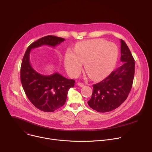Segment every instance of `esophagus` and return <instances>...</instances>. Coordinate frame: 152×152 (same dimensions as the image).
Masks as SVG:
<instances>
[{
    "label": "esophagus",
    "mask_w": 152,
    "mask_h": 152,
    "mask_svg": "<svg viewBox=\"0 0 152 152\" xmlns=\"http://www.w3.org/2000/svg\"><path fill=\"white\" fill-rule=\"evenodd\" d=\"M77 86H78L81 87H84V84H83V83H77Z\"/></svg>",
    "instance_id": "obj_1"
}]
</instances>
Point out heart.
<instances>
[{
  "instance_id": "1",
  "label": "heart",
  "mask_w": 152,
  "mask_h": 152,
  "mask_svg": "<svg viewBox=\"0 0 152 152\" xmlns=\"http://www.w3.org/2000/svg\"><path fill=\"white\" fill-rule=\"evenodd\" d=\"M118 57V49L113 42L103 39H92L77 44L75 52L68 49L64 57L67 73L72 77L81 73L83 63L89 77L99 80L109 75L115 68Z\"/></svg>"
}]
</instances>
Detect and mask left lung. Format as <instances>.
Masks as SVG:
<instances>
[{"instance_id": "8db88e82", "label": "left lung", "mask_w": 152, "mask_h": 152, "mask_svg": "<svg viewBox=\"0 0 152 152\" xmlns=\"http://www.w3.org/2000/svg\"><path fill=\"white\" fill-rule=\"evenodd\" d=\"M121 61L123 65L101 82L94 84L89 106L100 113L108 112L120 106L131 90L135 61L126 42L121 39Z\"/></svg>"}]
</instances>
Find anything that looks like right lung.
<instances>
[{
  "mask_svg": "<svg viewBox=\"0 0 152 152\" xmlns=\"http://www.w3.org/2000/svg\"><path fill=\"white\" fill-rule=\"evenodd\" d=\"M64 41V38L51 35L40 38L28 47L23 58L20 69L23 88L34 106L45 112H53L65 104L68 91L74 87L75 81L58 73L48 76L37 73L30 64V52L43 45L55 47Z\"/></svg>",
  "mask_w": 152,
  "mask_h": 152,
  "instance_id": "obj_1",
  "label": "right lung"
}]
</instances>
